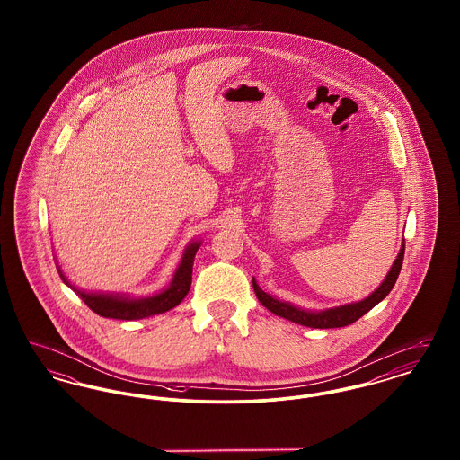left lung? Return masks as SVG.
<instances>
[{"label": "left lung", "instance_id": "8db88e82", "mask_svg": "<svg viewBox=\"0 0 460 460\" xmlns=\"http://www.w3.org/2000/svg\"><path fill=\"white\" fill-rule=\"evenodd\" d=\"M403 253H405V241H403V244L400 248L398 257L394 259L390 272L386 274L385 281L379 285L377 289H374V293H371L367 298H364L360 302H355V304H347V305L312 312V310H304L300 306L291 305L288 302H279L278 298H272L270 295H267L265 291L261 289V286L257 285L255 278H253V289H255V295H257L259 302L267 310H270L272 314H276L279 317H285V319L291 321V323L302 324V326H306V328H343V326L353 324L357 319H360L364 314H367L372 306L377 305L383 298H386V295L394 289L396 278L400 274V269H402V263H403Z\"/></svg>", "mask_w": 460, "mask_h": 460}]
</instances>
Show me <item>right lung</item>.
Instances as JSON below:
<instances>
[{"instance_id": "1", "label": "right lung", "mask_w": 460, "mask_h": 460, "mask_svg": "<svg viewBox=\"0 0 460 460\" xmlns=\"http://www.w3.org/2000/svg\"><path fill=\"white\" fill-rule=\"evenodd\" d=\"M199 244H201L199 241H193L191 244L186 246L181 263L175 269L171 285L167 286L164 291L156 293L154 296H148V298H131V296H120V295H110V293L81 291L66 281L60 267H58V272H60V278L64 279V283L70 286L83 298V302L98 315L109 317V319H122V321L145 319V317H152L156 314H164L184 300V296L188 295V291L191 288L193 262H195V255H197Z\"/></svg>"}]
</instances>
